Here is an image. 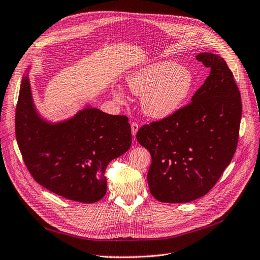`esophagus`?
<instances>
[{"instance_id":"34e87169","label":"esophagus","mask_w":260,"mask_h":260,"mask_svg":"<svg viewBox=\"0 0 260 260\" xmlns=\"http://www.w3.org/2000/svg\"><path fill=\"white\" fill-rule=\"evenodd\" d=\"M131 129H132V135H133V136H136V134H137L138 129H139V125H138L136 122H133L131 124Z\"/></svg>"}]
</instances>
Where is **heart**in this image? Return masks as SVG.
Instances as JSON below:
<instances>
[{"label":"heart","mask_w":260,"mask_h":260,"mask_svg":"<svg viewBox=\"0 0 260 260\" xmlns=\"http://www.w3.org/2000/svg\"><path fill=\"white\" fill-rule=\"evenodd\" d=\"M131 91L141 98L144 115L155 120L172 117L189 100L194 88V76L189 69L172 60L143 66L126 77ZM120 103L125 101L121 88L114 90Z\"/></svg>","instance_id":"b5f03b06"}]
</instances>
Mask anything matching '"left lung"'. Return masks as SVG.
Instances as JSON below:
<instances>
[{"mask_svg": "<svg viewBox=\"0 0 260 260\" xmlns=\"http://www.w3.org/2000/svg\"><path fill=\"white\" fill-rule=\"evenodd\" d=\"M196 58L210 68L191 103L175 115L145 124L138 142L149 150L151 194L159 202L188 203L216 185L236 152L241 121V96L234 75L219 55Z\"/></svg>", "mask_w": 260, "mask_h": 260, "instance_id": "1", "label": "left lung"}]
</instances>
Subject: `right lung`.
Instances as JSON below:
<instances>
[{"instance_id":"1","label":"right lung","mask_w":260,"mask_h":260,"mask_svg":"<svg viewBox=\"0 0 260 260\" xmlns=\"http://www.w3.org/2000/svg\"><path fill=\"white\" fill-rule=\"evenodd\" d=\"M16 138L38 184L68 200L95 203L106 194V167L131 148L132 132L125 116L90 105L67 120H46L34 104L26 73L16 109Z\"/></svg>"}]
</instances>
